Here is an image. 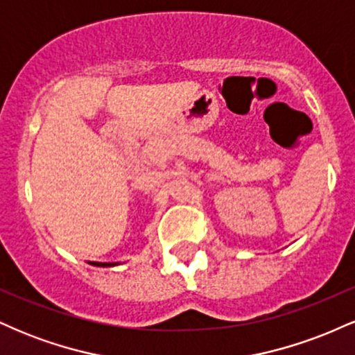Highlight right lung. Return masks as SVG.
Listing matches in <instances>:
<instances>
[{"label": "right lung", "instance_id": "right-lung-1", "mask_svg": "<svg viewBox=\"0 0 355 355\" xmlns=\"http://www.w3.org/2000/svg\"><path fill=\"white\" fill-rule=\"evenodd\" d=\"M93 266H98V267H110V266H115V263H107V262H93Z\"/></svg>", "mask_w": 355, "mask_h": 355}]
</instances>
